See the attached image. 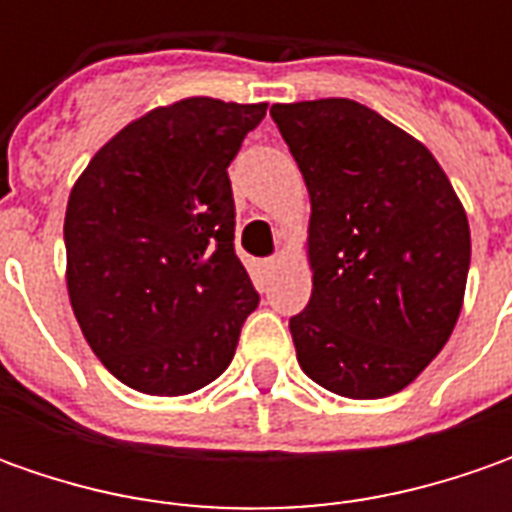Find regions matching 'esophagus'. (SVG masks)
Instances as JSON below:
<instances>
[{"mask_svg":"<svg viewBox=\"0 0 512 512\" xmlns=\"http://www.w3.org/2000/svg\"><path fill=\"white\" fill-rule=\"evenodd\" d=\"M279 265H282V259H279V256H273V259H265V262H262L265 273H273V270H276Z\"/></svg>","mask_w":512,"mask_h":512,"instance_id":"obj_1","label":"esophagus"}]
</instances>
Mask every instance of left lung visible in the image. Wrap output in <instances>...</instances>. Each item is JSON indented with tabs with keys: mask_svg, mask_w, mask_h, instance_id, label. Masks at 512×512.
Segmentation results:
<instances>
[{
	"mask_svg": "<svg viewBox=\"0 0 512 512\" xmlns=\"http://www.w3.org/2000/svg\"><path fill=\"white\" fill-rule=\"evenodd\" d=\"M310 193L313 293L290 319L307 376L347 399L404 390L462 313L470 225L436 156L353 99L273 105Z\"/></svg>",
	"mask_w": 512,
	"mask_h": 512,
	"instance_id": "obj_1",
	"label": "left lung"
}]
</instances>
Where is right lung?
Instances as JSON below:
<instances>
[{
	"label": "right lung",
	"mask_w": 512,
	"mask_h": 512,
	"mask_svg": "<svg viewBox=\"0 0 512 512\" xmlns=\"http://www.w3.org/2000/svg\"><path fill=\"white\" fill-rule=\"evenodd\" d=\"M265 110L210 96L148 110L70 190L73 316L99 362L139 393L185 396L219 379L259 305L233 250L227 165Z\"/></svg>",
	"instance_id": "obj_1"
}]
</instances>
